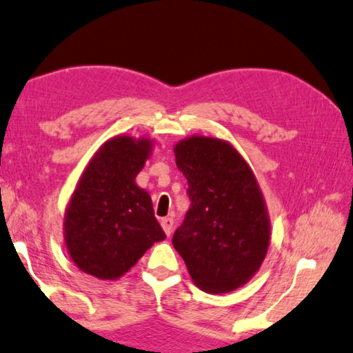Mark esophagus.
Listing matches in <instances>:
<instances>
[{
	"instance_id": "esophagus-1",
	"label": "esophagus",
	"mask_w": 353,
	"mask_h": 353,
	"mask_svg": "<svg viewBox=\"0 0 353 353\" xmlns=\"http://www.w3.org/2000/svg\"><path fill=\"white\" fill-rule=\"evenodd\" d=\"M161 226H163V230H164L167 236H170L172 231H173V219L172 217L163 219V220H161Z\"/></svg>"
}]
</instances>
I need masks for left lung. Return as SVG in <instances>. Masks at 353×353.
I'll return each instance as SVG.
<instances>
[{
    "mask_svg": "<svg viewBox=\"0 0 353 353\" xmlns=\"http://www.w3.org/2000/svg\"><path fill=\"white\" fill-rule=\"evenodd\" d=\"M173 152L192 201L173 234V248L203 292H234L257 273L268 251L262 190L242 154L223 139L195 134Z\"/></svg>",
    "mask_w": 353,
    "mask_h": 353,
    "instance_id": "1",
    "label": "left lung"
}]
</instances>
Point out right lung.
<instances>
[{
	"instance_id": "add662e5",
	"label": "right lung",
	"mask_w": 353,
	"mask_h": 353,
	"mask_svg": "<svg viewBox=\"0 0 353 353\" xmlns=\"http://www.w3.org/2000/svg\"><path fill=\"white\" fill-rule=\"evenodd\" d=\"M152 147L148 138L114 136L85 167L63 223L68 254L83 273L119 279L154 242L165 239L150 195L134 181Z\"/></svg>"
}]
</instances>
